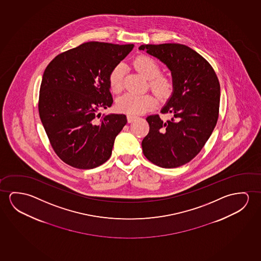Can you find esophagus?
I'll list each match as a JSON object with an SVG mask.
<instances>
[{
	"label": "esophagus",
	"instance_id": "1",
	"mask_svg": "<svg viewBox=\"0 0 261 261\" xmlns=\"http://www.w3.org/2000/svg\"><path fill=\"white\" fill-rule=\"evenodd\" d=\"M136 118H137V116H131V115L127 116V121H128V123H132L133 121L135 120Z\"/></svg>",
	"mask_w": 261,
	"mask_h": 261
}]
</instances>
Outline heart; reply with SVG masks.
Here are the masks:
<instances>
[{"label":"heart","instance_id":"1","mask_svg":"<svg viewBox=\"0 0 261 261\" xmlns=\"http://www.w3.org/2000/svg\"><path fill=\"white\" fill-rule=\"evenodd\" d=\"M137 70L149 80V87L161 98L168 97L173 90V82L169 76L161 75V67L152 57L141 55L134 60ZM124 66L122 63L114 67L109 74V86L113 92H120L124 83ZM156 98L150 94L136 95L125 93L116 99V109L131 116L140 115L153 109Z\"/></svg>","mask_w":261,"mask_h":261}]
</instances>
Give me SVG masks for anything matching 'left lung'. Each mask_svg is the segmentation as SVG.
Here are the masks:
<instances>
[{
    "label": "left lung",
    "mask_w": 261,
    "mask_h": 261,
    "mask_svg": "<svg viewBox=\"0 0 261 261\" xmlns=\"http://www.w3.org/2000/svg\"><path fill=\"white\" fill-rule=\"evenodd\" d=\"M171 70L172 96L161 110L170 115L147 116L148 135L142 141L145 156L163 168H176L193 160L211 137L219 117L221 87L213 67L186 45H141Z\"/></svg>",
    "instance_id": "1"
}]
</instances>
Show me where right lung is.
Masks as SVG:
<instances>
[{"instance_id": "right-lung-1", "label": "right lung", "mask_w": 261, "mask_h": 261, "mask_svg": "<svg viewBox=\"0 0 261 261\" xmlns=\"http://www.w3.org/2000/svg\"><path fill=\"white\" fill-rule=\"evenodd\" d=\"M134 48L89 41L55 57L45 68L39 113L54 152L67 165L93 169L112 153L116 137L127 119L101 116L112 106L109 74Z\"/></svg>"}]
</instances>
